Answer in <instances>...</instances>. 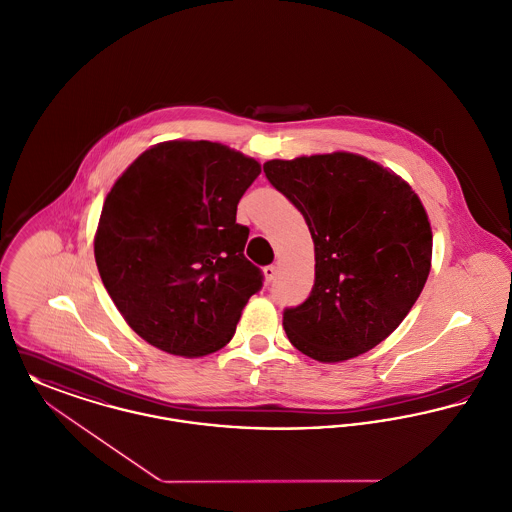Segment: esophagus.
<instances>
[{"label":"esophagus","mask_w":512,"mask_h":512,"mask_svg":"<svg viewBox=\"0 0 512 512\" xmlns=\"http://www.w3.org/2000/svg\"><path fill=\"white\" fill-rule=\"evenodd\" d=\"M276 272H278V269L274 267V265H269V267H265L263 269V274H265V280L271 284L272 280L276 278Z\"/></svg>","instance_id":"esophagus-1"}]
</instances>
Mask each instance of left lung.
Returning a JSON list of instances; mask_svg holds the SVG:
<instances>
[{"label": "left lung", "instance_id": "obj_1", "mask_svg": "<svg viewBox=\"0 0 512 512\" xmlns=\"http://www.w3.org/2000/svg\"><path fill=\"white\" fill-rule=\"evenodd\" d=\"M267 180L303 214L315 243V284L284 309L301 354L350 360L383 342L420 298L433 236L412 187L352 152L269 160Z\"/></svg>", "mask_w": 512, "mask_h": 512}]
</instances>
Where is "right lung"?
<instances>
[{
  "mask_svg": "<svg viewBox=\"0 0 512 512\" xmlns=\"http://www.w3.org/2000/svg\"><path fill=\"white\" fill-rule=\"evenodd\" d=\"M261 164L211 141H166L143 152L110 189L94 259L127 325L185 358L224 348L263 286L243 255L241 195Z\"/></svg>",
  "mask_w": 512,
  "mask_h": 512,
  "instance_id": "obj_1",
  "label": "right lung"
}]
</instances>
